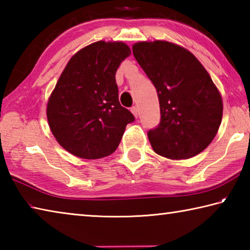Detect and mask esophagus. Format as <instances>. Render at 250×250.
Instances as JSON below:
<instances>
[{
    "instance_id": "34e87169",
    "label": "esophagus",
    "mask_w": 250,
    "mask_h": 250,
    "mask_svg": "<svg viewBox=\"0 0 250 250\" xmlns=\"http://www.w3.org/2000/svg\"><path fill=\"white\" fill-rule=\"evenodd\" d=\"M131 112L133 113V116H134L135 118L139 117V108L135 107V105H134V107L131 108Z\"/></svg>"
}]
</instances>
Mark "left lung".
Returning a JSON list of instances; mask_svg holds the SVG:
<instances>
[{"label":"left lung","mask_w":250,"mask_h":250,"mask_svg":"<svg viewBox=\"0 0 250 250\" xmlns=\"http://www.w3.org/2000/svg\"><path fill=\"white\" fill-rule=\"evenodd\" d=\"M132 52L158 91L161 122L147 132L152 149L171 160L201 153L223 118L222 95L205 67L189 50L167 41L138 42Z\"/></svg>","instance_id":"8db88e82"}]
</instances>
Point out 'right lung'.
I'll return each instance as SVG.
<instances>
[{"instance_id":"obj_1","label":"right lung","mask_w":250,"mask_h":250,"mask_svg":"<svg viewBox=\"0 0 250 250\" xmlns=\"http://www.w3.org/2000/svg\"><path fill=\"white\" fill-rule=\"evenodd\" d=\"M131 54L124 42L98 41L73 55L50 94L49 129L66 151L100 159L117 150L125 126L134 120L119 103L116 73Z\"/></svg>"}]
</instances>
